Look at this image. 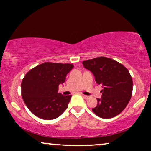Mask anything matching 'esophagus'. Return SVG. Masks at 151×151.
<instances>
[{
    "label": "esophagus",
    "mask_w": 151,
    "mask_h": 151,
    "mask_svg": "<svg viewBox=\"0 0 151 151\" xmlns=\"http://www.w3.org/2000/svg\"><path fill=\"white\" fill-rule=\"evenodd\" d=\"M82 96L83 97V98L85 99V100H88V99H89V96H85V95H82Z\"/></svg>",
    "instance_id": "1"
}]
</instances>
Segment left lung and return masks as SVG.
<instances>
[{
    "label": "left lung",
    "instance_id": "obj_1",
    "mask_svg": "<svg viewBox=\"0 0 151 151\" xmlns=\"http://www.w3.org/2000/svg\"><path fill=\"white\" fill-rule=\"evenodd\" d=\"M84 67L92 72L96 81L102 84V98L92 109L104 119L112 118L122 112L131 100L133 80L129 70L114 60L98 57L82 62Z\"/></svg>",
    "mask_w": 151,
    "mask_h": 151
}]
</instances>
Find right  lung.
<instances>
[{"mask_svg":"<svg viewBox=\"0 0 151 151\" xmlns=\"http://www.w3.org/2000/svg\"><path fill=\"white\" fill-rule=\"evenodd\" d=\"M73 68L69 63H45L28 71L22 79L21 95L24 102L33 114L43 119L58 117L67 109L71 96L58 91L60 84Z\"/></svg>","mask_w":151,"mask_h":151,"instance_id":"add662e5","label":"right lung"}]
</instances>
